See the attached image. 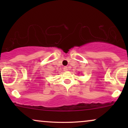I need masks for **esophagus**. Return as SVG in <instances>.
<instances>
[{
  "label": "esophagus",
  "mask_w": 128,
  "mask_h": 128,
  "mask_svg": "<svg viewBox=\"0 0 128 128\" xmlns=\"http://www.w3.org/2000/svg\"><path fill=\"white\" fill-rule=\"evenodd\" d=\"M68 70V67H64V71H67Z\"/></svg>",
  "instance_id": "1"
}]
</instances>
